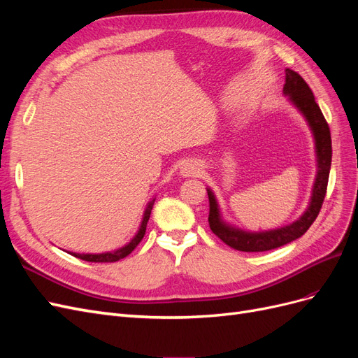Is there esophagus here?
Instances as JSON below:
<instances>
[{"instance_id": "1", "label": "esophagus", "mask_w": 358, "mask_h": 358, "mask_svg": "<svg viewBox=\"0 0 358 358\" xmlns=\"http://www.w3.org/2000/svg\"><path fill=\"white\" fill-rule=\"evenodd\" d=\"M180 175L183 178H200L203 175V164L197 159L183 162L180 167Z\"/></svg>"}]
</instances>
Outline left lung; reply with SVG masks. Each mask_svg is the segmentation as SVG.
Listing matches in <instances>:
<instances>
[{"mask_svg": "<svg viewBox=\"0 0 358 358\" xmlns=\"http://www.w3.org/2000/svg\"><path fill=\"white\" fill-rule=\"evenodd\" d=\"M284 95L288 96V101L296 107L300 115L305 117L315 143L317 155V175L313 180L310 200L306 210L303 212L299 220L288 225L279 227L273 230L264 231H246L224 221L220 209L218 200L210 188L208 189L209 196V225L210 230L220 237V239L231 246L237 251L243 252H263L270 251L279 246H284L292 241L299 239L308 231L312 222L317 220L321 210V206L326 197L330 166H331V137L329 124L324 119L320 106L315 101L308 83L303 80L300 74L289 69L285 70V85Z\"/></svg>", "mask_w": 358, "mask_h": 358, "instance_id": "obj_1", "label": "left lung"}]
</instances>
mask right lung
Instances as JSON below:
<instances>
[{
  "label": "right lung",
  "instance_id": "obj_1",
  "mask_svg": "<svg viewBox=\"0 0 358 358\" xmlns=\"http://www.w3.org/2000/svg\"><path fill=\"white\" fill-rule=\"evenodd\" d=\"M154 201H155V197L148 203L137 233L134 234L133 239L129 241L127 245H124L122 248H117V249H115V251L101 252V254H78V252H69V254L74 255L76 258L85 259V262H91V263H115V262H119L121 258H125L127 255H129L134 251V248L140 243V241L143 239L145 231H146V225H148L149 216H150V210H152V208H154Z\"/></svg>",
  "mask_w": 358,
  "mask_h": 358
}]
</instances>
